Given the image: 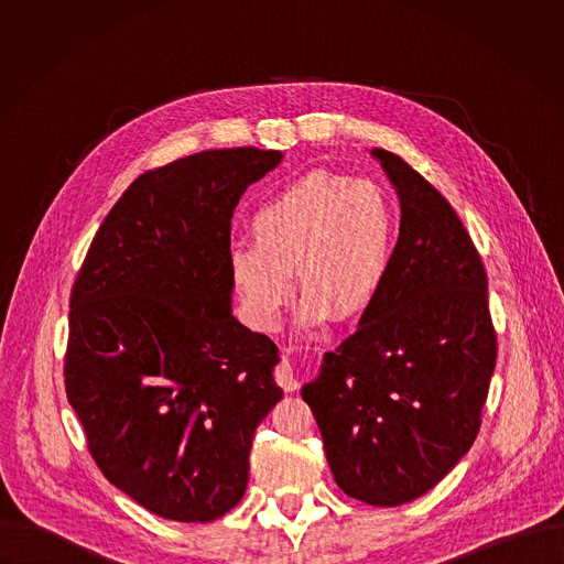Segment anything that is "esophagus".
<instances>
[{
    "mask_svg": "<svg viewBox=\"0 0 564 564\" xmlns=\"http://www.w3.org/2000/svg\"><path fill=\"white\" fill-rule=\"evenodd\" d=\"M275 382L286 391V393H293L297 391V371L293 367V362L289 358H282L280 365L275 367Z\"/></svg>",
    "mask_w": 564,
    "mask_h": 564,
    "instance_id": "obj_1",
    "label": "esophagus"
}]
</instances>
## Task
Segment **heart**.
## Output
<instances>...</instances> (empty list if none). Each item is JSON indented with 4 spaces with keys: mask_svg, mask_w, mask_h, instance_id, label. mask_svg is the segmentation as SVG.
Wrapping results in <instances>:
<instances>
[{
    "mask_svg": "<svg viewBox=\"0 0 564 564\" xmlns=\"http://www.w3.org/2000/svg\"><path fill=\"white\" fill-rule=\"evenodd\" d=\"M395 235L393 204L378 184L311 171L253 210L251 242L230 249V278L258 327L278 323L293 295V271L306 293L302 327L332 315L358 319L387 284Z\"/></svg>",
    "mask_w": 564,
    "mask_h": 564,
    "instance_id": "heart-1",
    "label": "heart"
}]
</instances>
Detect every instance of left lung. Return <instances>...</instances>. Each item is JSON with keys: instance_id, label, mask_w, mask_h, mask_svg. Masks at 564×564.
I'll use <instances>...</instances> for the list:
<instances>
[{"instance_id": "obj_1", "label": "left lung", "mask_w": 564, "mask_h": 564, "mask_svg": "<svg viewBox=\"0 0 564 564\" xmlns=\"http://www.w3.org/2000/svg\"><path fill=\"white\" fill-rule=\"evenodd\" d=\"M371 154L402 206L391 271L302 398L340 490L400 506L434 488L474 445L497 336L482 258L456 210L398 154Z\"/></svg>"}]
</instances>
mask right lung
Listing matches in <instances>:
<instances>
[{"instance_id":"obj_1","label":"right lung","mask_w":564,"mask_h":564,"mask_svg":"<svg viewBox=\"0 0 564 564\" xmlns=\"http://www.w3.org/2000/svg\"><path fill=\"white\" fill-rule=\"evenodd\" d=\"M275 150H208L139 175L72 289L67 400L108 482L184 523L241 501L258 423L282 400L275 343L232 317L230 221Z\"/></svg>"}]
</instances>
